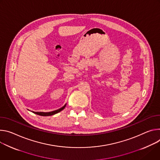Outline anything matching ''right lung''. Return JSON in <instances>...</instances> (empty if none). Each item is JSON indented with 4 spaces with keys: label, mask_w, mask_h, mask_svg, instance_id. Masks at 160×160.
Instances as JSON below:
<instances>
[{
    "label": "right lung",
    "mask_w": 160,
    "mask_h": 160,
    "mask_svg": "<svg viewBox=\"0 0 160 160\" xmlns=\"http://www.w3.org/2000/svg\"><path fill=\"white\" fill-rule=\"evenodd\" d=\"M66 105H65L63 107H62V108L57 110V111H52V112H33V113L36 114L38 115H39V116H52V115H54L57 113H58L59 112L62 111L65 108Z\"/></svg>",
    "instance_id": "obj_1"
}]
</instances>
